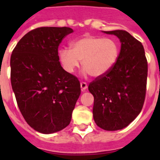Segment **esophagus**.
Here are the masks:
<instances>
[{"mask_svg": "<svg viewBox=\"0 0 160 160\" xmlns=\"http://www.w3.org/2000/svg\"><path fill=\"white\" fill-rule=\"evenodd\" d=\"M80 86H81V89L82 91H85V90H86V89L87 88V84L86 82H82L80 83Z\"/></svg>", "mask_w": 160, "mask_h": 160, "instance_id": "esophagus-1", "label": "esophagus"}]
</instances>
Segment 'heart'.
I'll use <instances>...</instances> for the list:
<instances>
[{
  "label": "heart",
  "instance_id": "heart-1",
  "mask_svg": "<svg viewBox=\"0 0 160 160\" xmlns=\"http://www.w3.org/2000/svg\"><path fill=\"white\" fill-rule=\"evenodd\" d=\"M119 46L112 38L87 35L72 42L70 48L59 49L58 56L63 69L72 73L81 61L85 73L94 78L107 74L116 64Z\"/></svg>",
  "mask_w": 160,
  "mask_h": 160
}]
</instances>
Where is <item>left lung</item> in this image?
<instances>
[{
    "label": "left lung",
    "instance_id": "8db88e82",
    "mask_svg": "<svg viewBox=\"0 0 160 160\" xmlns=\"http://www.w3.org/2000/svg\"><path fill=\"white\" fill-rule=\"evenodd\" d=\"M118 37L121 49L116 64L107 74L96 78L88 89L94 95L93 116L106 131L128 127L143 106L148 61L142 43L125 30L104 31Z\"/></svg>",
    "mask_w": 160,
    "mask_h": 160
}]
</instances>
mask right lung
<instances>
[{
	"mask_svg": "<svg viewBox=\"0 0 160 160\" xmlns=\"http://www.w3.org/2000/svg\"><path fill=\"white\" fill-rule=\"evenodd\" d=\"M73 32L69 27L37 28L12 50V90L22 116L38 132L51 134L66 128L81 94L78 79L59 62V45Z\"/></svg>",
	"mask_w": 160,
	"mask_h": 160,
	"instance_id": "add662e5",
	"label": "right lung"
}]
</instances>
